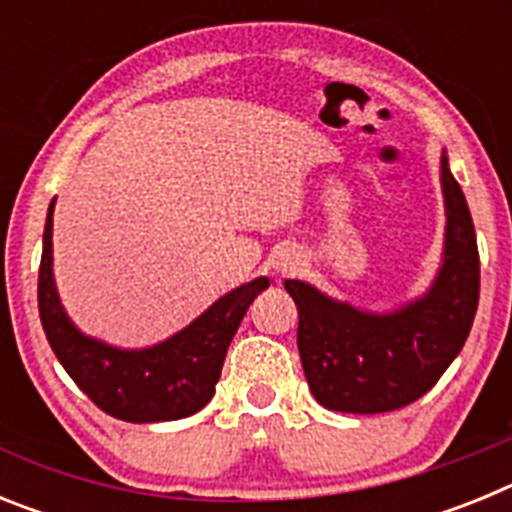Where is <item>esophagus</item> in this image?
Masks as SVG:
<instances>
[{
	"label": "esophagus",
	"instance_id": "obj_1",
	"mask_svg": "<svg viewBox=\"0 0 512 512\" xmlns=\"http://www.w3.org/2000/svg\"><path fill=\"white\" fill-rule=\"evenodd\" d=\"M297 264H300V261H297V256H295V253H284L282 259L277 261V271H279V274H287V271H292V269H295Z\"/></svg>",
	"mask_w": 512,
	"mask_h": 512
}]
</instances>
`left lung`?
Returning a JSON list of instances; mask_svg holds the SVG:
<instances>
[{
    "instance_id": "8db88e82",
    "label": "left lung",
    "mask_w": 512,
    "mask_h": 512,
    "mask_svg": "<svg viewBox=\"0 0 512 512\" xmlns=\"http://www.w3.org/2000/svg\"><path fill=\"white\" fill-rule=\"evenodd\" d=\"M446 207L443 256L431 287L390 312L328 297L287 279L300 325L297 348L312 397L338 413H390L405 408L441 379L467 341L479 302V253L472 215L441 153Z\"/></svg>"
}]
</instances>
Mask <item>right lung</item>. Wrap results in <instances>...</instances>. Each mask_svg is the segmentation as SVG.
Segmentation results:
<instances>
[{
  "label": "right lung",
  "mask_w": 512,
  "mask_h": 512,
  "mask_svg": "<svg viewBox=\"0 0 512 512\" xmlns=\"http://www.w3.org/2000/svg\"><path fill=\"white\" fill-rule=\"evenodd\" d=\"M53 207L56 200L45 217L38 307L45 338L69 377L97 408L128 423L179 420L205 408L215 395L235 330L269 279L235 287L166 341L146 348L110 346L81 333L63 310L53 279Z\"/></svg>",
  "instance_id": "right-lung-1"
}]
</instances>
